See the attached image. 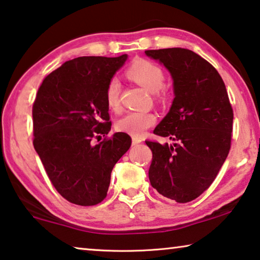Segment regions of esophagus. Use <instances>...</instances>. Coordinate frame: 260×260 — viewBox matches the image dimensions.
<instances>
[{
	"label": "esophagus",
	"instance_id": "34e87169",
	"mask_svg": "<svg viewBox=\"0 0 260 260\" xmlns=\"http://www.w3.org/2000/svg\"><path fill=\"white\" fill-rule=\"evenodd\" d=\"M141 141H142V140L140 139V138H133V139H132V143H133V146L139 145V143H141Z\"/></svg>",
	"mask_w": 260,
	"mask_h": 260
}]
</instances>
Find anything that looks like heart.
<instances>
[{"mask_svg":"<svg viewBox=\"0 0 260 260\" xmlns=\"http://www.w3.org/2000/svg\"><path fill=\"white\" fill-rule=\"evenodd\" d=\"M127 76L137 82L150 92H156L159 100L164 94L158 90L164 84V73L162 68L148 60H137L127 69ZM105 101L109 108L113 111L120 110V82L118 78H111L105 89ZM156 122V117L150 112H129L119 119L117 129L139 138Z\"/></svg>","mask_w":260,"mask_h":260,"instance_id":"obj_1","label":"heart"}]
</instances>
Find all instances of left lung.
I'll use <instances>...</instances> for the list:
<instances>
[{"label": "left lung", "instance_id": "8db88e82", "mask_svg": "<svg viewBox=\"0 0 260 260\" xmlns=\"http://www.w3.org/2000/svg\"><path fill=\"white\" fill-rule=\"evenodd\" d=\"M174 80L175 98L154 134L171 143L146 141L152 151L151 186L185 204L211 186L229 154L234 113L224 82L204 57L186 48L146 51Z\"/></svg>", "mask_w": 260, "mask_h": 260}]
</instances>
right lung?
Returning a JSON list of instances; mask_svg holds the SVG:
<instances>
[{"mask_svg":"<svg viewBox=\"0 0 260 260\" xmlns=\"http://www.w3.org/2000/svg\"><path fill=\"white\" fill-rule=\"evenodd\" d=\"M127 60L80 56L44 78L32 108L34 146L49 180L69 203L93 206L108 196L114 164L132 139L118 132L93 145L111 129L105 89Z\"/></svg>","mask_w":260,"mask_h":260,"instance_id":"right-lung-1","label":"right lung"}]
</instances>
